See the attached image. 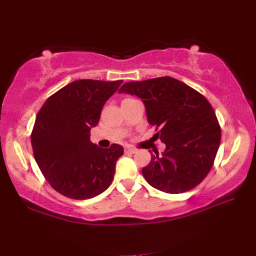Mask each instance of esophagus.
Instances as JSON below:
<instances>
[{
    "label": "esophagus",
    "mask_w": 256,
    "mask_h": 256,
    "mask_svg": "<svg viewBox=\"0 0 256 256\" xmlns=\"http://www.w3.org/2000/svg\"><path fill=\"white\" fill-rule=\"evenodd\" d=\"M136 152H137L136 149L132 148V147H126V148H124V152H126V154H134Z\"/></svg>",
    "instance_id": "1"
}]
</instances>
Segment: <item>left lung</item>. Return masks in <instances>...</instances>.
<instances>
[{"label":"left lung","instance_id":"obj_1","mask_svg":"<svg viewBox=\"0 0 256 256\" xmlns=\"http://www.w3.org/2000/svg\"><path fill=\"white\" fill-rule=\"evenodd\" d=\"M120 94L140 98L149 124L166 144L142 168L147 182L158 190L180 194L202 182L213 166L220 142V127L203 94L182 81L162 76L124 84Z\"/></svg>","mask_w":256,"mask_h":256}]
</instances>
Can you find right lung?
<instances>
[{"mask_svg":"<svg viewBox=\"0 0 256 256\" xmlns=\"http://www.w3.org/2000/svg\"><path fill=\"white\" fill-rule=\"evenodd\" d=\"M122 80H76L46 99L36 114L31 134L33 155L54 190L72 200H88L112 184L116 162L124 148H100L90 130Z\"/></svg>","mask_w":256,"mask_h":256,"instance_id":"obj_1","label":"right lung"}]
</instances>
